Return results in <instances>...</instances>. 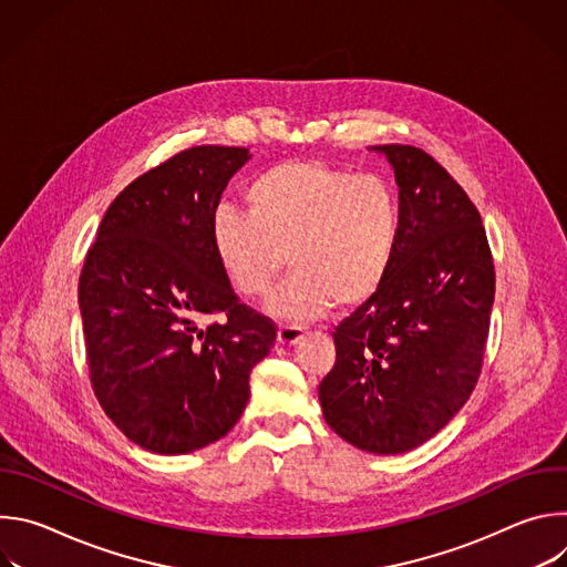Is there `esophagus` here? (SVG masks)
<instances>
[{
	"label": "esophagus",
	"instance_id": "obj_1",
	"mask_svg": "<svg viewBox=\"0 0 567 567\" xmlns=\"http://www.w3.org/2000/svg\"><path fill=\"white\" fill-rule=\"evenodd\" d=\"M305 330L298 326H280L278 328V343L280 346H298L305 339Z\"/></svg>",
	"mask_w": 567,
	"mask_h": 567
}]
</instances>
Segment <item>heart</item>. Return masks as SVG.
<instances>
[{
	"instance_id": "b5f03b06",
	"label": "heart",
	"mask_w": 567,
	"mask_h": 567,
	"mask_svg": "<svg viewBox=\"0 0 567 567\" xmlns=\"http://www.w3.org/2000/svg\"><path fill=\"white\" fill-rule=\"evenodd\" d=\"M247 215L219 208L210 247L221 276L241 298H262L285 269L293 274L269 298L285 322L348 311L385 282L401 226L392 186L326 161H282L245 190Z\"/></svg>"
}]
</instances>
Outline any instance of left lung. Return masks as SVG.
Wrapping results in <instances>:
<instances>
[{
  "label": "left lung",
  "instance_id": "8db88e82",
  "mask_svg": "<svg viewBox=\"0 0 567 567\" xmlns=\"http://www.w3.org/2000/svg\"><path fill=\"white\" fill-rule=\"evenodd\" d=\"M399 188V239L381 289L337 328L320 381L328 426L374 455L437 435L471 396L489 334L496 274L466 193L413 145H372Z\"/></svg>",
  "mask_w": 567,
  "mask_h": 567
}]
</instances>
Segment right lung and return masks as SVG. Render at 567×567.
<instances>
[{"instance_id": "1", "label": "right lung", "mask_w": 567, "mask_h": 567, "mask_svg": "<svg viewBox=\"0 0 567 567\" xmlns=\"http://www.w3.org/2000/svg\"><path fill=\"white\" fill-rule=\"evenodd\" d=\"M247 147L199 145L134 179L107 208L78 285L96 399L158 455L221 440L245 413L274 322L239 305L210 247V221ZM213 312L224 323L204 327Z\"/></svg>"}]
</instances>
